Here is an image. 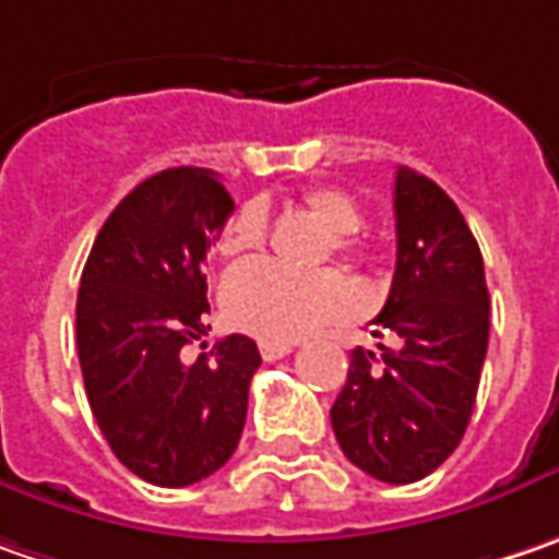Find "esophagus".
<instances>
[{
  "mask_svg": "<svg viewBox=\"0 0 559 559\" xmlns=\"http://www.w3.org/2000/svg\"><path fill=\"white\" fill-rule=\"evenodd\" d=\"M290 350H294V344H287V341H259V353H262L265 362L284 359Z\"/></svg>",
  "mask_w": 559,
  "mask_h": 559,
  "instance_id": "1",
  "label": "esophagus"
}]
</instances>
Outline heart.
I'll return each instance as SVG.
<instances>
[{
	"label": "heart",
	"instance_id": "obj_1",
	"mask_svg": "<svg viewBox=\"0 0 559 559\" xmlns=\"http://www.w3.org/2000/svg\"><path fill=\"white\" fill-rule=\"evenodd\" d=\"M312 218L334 240L341 255H356L359 243L353 234L362 228V209L341 187H316L304 197ZM269 212L259 200L237 209L228 228L218 237L225 259L253 253L265 240ZM356 304L350 281L341 272H294L278 262H250L225 281L222 306L234 325L262 341H297L316 328L344 319Z\"/></svg>",
	"mask_w": 559,
	"mask_h": 559
}]
</instances>
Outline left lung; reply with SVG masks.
<instances>
[{
  "label": "left lung",
  "instance_id": "8db88e82",
  "mask_svg": "<svg viewBox=\"0 0 559 559\" xmlns=\"http://www.w3.org/2000/svg\"><path fill=\"white\" fill-rule=\"evenodd\" d=\"M394 215L397 269L376 319V334H394V347L350 353L331 428L353 466L409 485L463 441L488 353L491 297L473 231L438 183L401 165Z\"/></svg>",
  "mask_w": 559,
  "mask_h": 559
}]
</instances>
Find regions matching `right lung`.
<instances>
[{
	"mask_svg": "<svg viewBox=\"0 0 559 559\" xmlns=\"http://www.w3.org/2000/svg\"><path fill=\"white\" fill-rule=\"evenodd\" d=\"M231 212L206 168L158 171L115 206L81 275L86 401L111 453L150 485L183 488L222 469L247 423L262 362L253 341L231 334L183 359L206 334L203 262Z\"/></svg>",
	"mask_w": 559,
	"mask_h": 559,
	"instance_id": "obj_1",
	"label": "right lung"
}]
</instances>
